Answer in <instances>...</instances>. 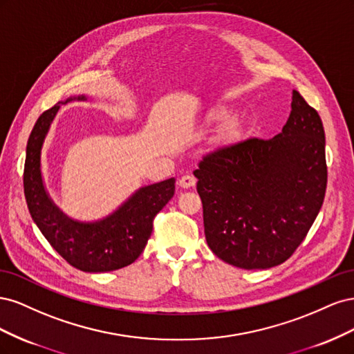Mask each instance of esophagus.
Instances as JSON below:
<instances>
[{"instance_id":"esophagus-1","label":"esophagus","mask_w":354,"mask_h":354,"mask_svg":"<svg viewBox=\"0 0 354 354\" xmlns=\"http://www.w3.org/2000/svg\"><path fill=\"white\" fill-rule=\"evenodd\" d=\"M195 185H196V178L194 176H190V174H185L183 177H180V180H178V186L183 187V189H190V187H194Z\"/></svg>"}]
</instances>
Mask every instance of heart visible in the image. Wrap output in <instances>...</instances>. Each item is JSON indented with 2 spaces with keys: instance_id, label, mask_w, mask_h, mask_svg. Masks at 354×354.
<instances>
[{
  "instance_id": "obj_1",
  "label": "heart",
  "mask_w": 354,
  "mask_h": 354,
  "mask_svg": "<svg viewBox=\"0 0 354 354\" xmlns=\"http://www.w3.org/2000/svg\"><path fill=\"white\" fill-rule=\"evenodd\" d=\"M227 116H229V112L226 109H216L211 113V120L216 121V122H221V121L226 120Z\"/></svg>"
}]
</instances>
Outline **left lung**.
I'll use <instances>...</instances> for the list:
<instances>
[{
    "mask_svg": "<svg viewBox=\"0 0 354 354\" xmlns=\"http://www.w3.org/2000/svg\"><path fill=\"white\" fill-rule=\"evenodd\" d=\"M198 194L211 251L241 269H270L294 254L322 208L328 171L319 113L292 91L282 133L203 156Z\"/></svg>",
    "mask_w": 354,
    "mask_h": 354,
    "instance_id": "8db88e82",
    "label": "left lung"
}]
</instances>
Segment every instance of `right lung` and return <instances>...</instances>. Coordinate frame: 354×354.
<instances>
[{
    "instance_id": "1",
    "label": "right lung",
    "mask_w": 354,
    "mask_h": 354,
    "mask_svg": "<svg viewBox=\"0 0 354 354\" xmlns=\"http://www.w3.org/2000/svg\"><path fill=\"white\" fill-rule=\"evenodd\" d=\"M87 100L85 95L66 100ZM60 103L42 113L32 128L24 171V189L32 220L71 266L88 273L122 269L134 263L151 238L153 218L174 196L176 178L136 190L122 205L97 221L68 217L46 189L41 173V151Z\"/></svg>"
}]
</instances>
